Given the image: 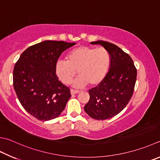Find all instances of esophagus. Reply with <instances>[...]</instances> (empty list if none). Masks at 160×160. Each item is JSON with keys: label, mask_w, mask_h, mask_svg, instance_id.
Returning a JSON list of instances; mask_svg holds the SVG:
<instances>
[{"label": "esophagus", "mask_w": 160, "mask_h": 160, "mask_svg": "<svg viewBox=\"0 0 160 160\" xmlns=\"http://www.w3.org/2000/svg\"><path fill=\"white\" fill-rule=\"evenodd\" d=\"M70 92H71L72 95H75V94H77V93L79 92V90H74V89H71Z\"/></svg>", "instance_id": "obj_1"}]
</instances>
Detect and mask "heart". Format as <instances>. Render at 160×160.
Listing matches in <instances>:
<instances>
[{"label":"heart","mask_w":160,"mask_h":160,"mask_svg":"<svg viewBox=\"0 0 160 160\" xmlns=\"http://www.w3.org/2000/svg\"><path fill=\"white\" fill-rule=\"evenodd\" d=\"M110 64V53L105 48L79 46L68 53L67 61L56 62V74L63 83L70 84L78 71L80 76L74 81V86L83 87L88 83L95 86L104 80Z\"/></svg>","instance_id":"1"}]
</instances>
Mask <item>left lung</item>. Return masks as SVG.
Listing matches in <instances>:
<instances>
[{
  "instance_id": "obj_1",
  "label": "left lung",
  "mask_w": 160,
  "mask_h": 160,
  "mask_svg": "<svg viewBox=\"0 0 160 160\" xmlns=\"http://www.w3.org/2000/svg\"><path fill=\"white\" fill-rule=\"evenodd\" d=\"M111 56L109 71L104 80L88 90L90 99L84 107L86 113L96 120H106L118 114L133 95L137 71L128 53L116 44L106 41H96Z\"/></svg>"
}]
</instances>
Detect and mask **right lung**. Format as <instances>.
Masks as SVG:
<instances>
[{
	"instance_id": "add662e5",
	"label": "right lung",
	"mask_w": 160,
	"mask_h": 160,
	"mask_svg": "<svg viewBox=\"0 0 160 160\" xmlns=\"http://www.w3.org/2000/svg\"><path fill=\"white\" fill-rule=\"evenodd\" d=\"M75 44L42 42L26 49L15 64L14 90L24 109L35 118H56L71 98L70 88L58 80L56 64L61 53Z\"/></svg>"
}]
</instances>
